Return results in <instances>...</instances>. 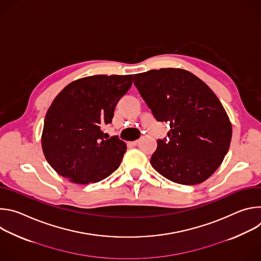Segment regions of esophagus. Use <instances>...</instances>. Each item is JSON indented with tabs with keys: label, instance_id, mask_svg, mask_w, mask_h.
<instances>
[{
	"label": "esophagus",
	"instance_id": "esophagus-1",
	"mask_svg": "<svg viewBox=\"0 0 261 261\" xmlns=\"http://www.w3.org/2000/svg\"><path fill=\"white\" fill-rule=\"evenodd\" d=\"M138 142H139V140H134V141L131 142V144H132V145H137Z\"/></svg>",
	"mask_w": 261,
	"mask_h": 261
}]
</instances>
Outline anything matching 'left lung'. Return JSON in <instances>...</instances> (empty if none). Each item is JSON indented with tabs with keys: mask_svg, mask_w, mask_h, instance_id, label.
Masks as SVG:
<instances>
[{
	"mask_svg": "<svg viewBox=\"0 0 261 261\" xmlns=\"http://www.w3.org/2000/svg\"><path fill=\"white\" fill-rule=\"evenodd\" d=\"M134 85L158 122L169 123L157 140L153 168L180 185L208 178L229 150L231 124L214 92L194 74L162 68L135 74Z\"/></svg>",
	"mask_w": 261,
	"mask_h": 261,
	"instance_id": "left-lung-1",
	"label": "left lung"
}]
</instances>
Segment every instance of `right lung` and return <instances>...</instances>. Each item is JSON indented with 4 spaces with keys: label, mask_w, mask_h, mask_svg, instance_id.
I'll return each mask as SVG.
<instances>
[{
    "label": "right lung",
    "mask_w": 261,
    "mask_h": 261,
    "mask_svg": "<svg viewBox=\"0 0 261 261\" xmlns=\"http://www.w3.org/2000/svg\"><path fill=\"white\" fill-rule=\"evenodd\" d=\"M132 75H94L69 84L48 108L42 148L50 166L76 184L97 182L116 171L126 143L104 139L103 126L132 86Z\"/></svg>",
    "instance_id": "1"
}]
</instances>
